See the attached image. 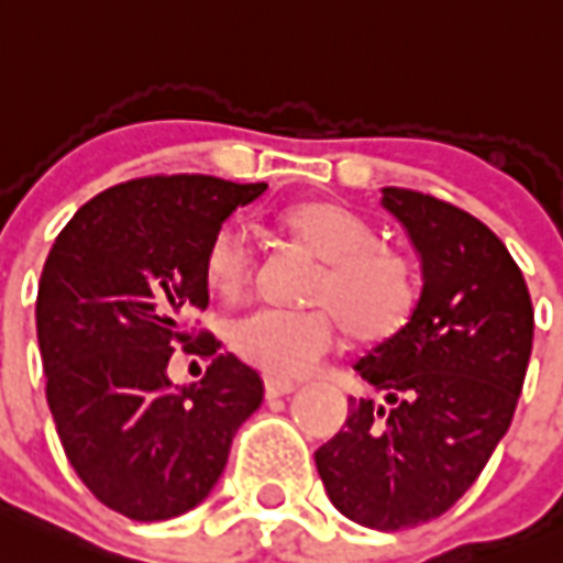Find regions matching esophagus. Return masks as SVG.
<instances>
[{"mask_svg": "<svg viewBox=\"0 0 563 563\" xmlns=\"http://www.w3.org/2000/svg\"><path fill=\"white\" fill-rule=\"evenodd\" d=\"M294 382H285V378H264V396H267V399H278V396L294 394Z\"/></svg>", "mask_w": 563, "mask_h": 563, "instance_id": "obj_1", "label": "esophagus"}]
</instances>
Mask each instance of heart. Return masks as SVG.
<instances>
[{"instance_id": "heart-1", "label": "heart", "mask_w": 563, "mask_h": 563, "mask_svg": "<svg viewBox=\"0 0 563 563\" xmlns=\"http://www.w3.org/2000/svg\"><path fill=\"white\" fill-rule=\"evenodd\" d=\"M278 225L305 250L322 258L313 282L311 311L255 308L229 325L234 355L269 378L311 373L343 329L361 343L394 338L411 320L420 278L411 258L376 241L373 222L334 199H308L278 213ZM255 273V252L241 225L225 222L211 234L202 255L205 285L222 299H238Z\"/></svg>"}]
</instances>
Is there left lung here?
I'll use <instances>...</instances> for the list:
<instances>
[{"label": "left lung", "mask_w": 563, "mask_h": 563, "mask_svg": "<svg viewBox=\"0 0 563 563\" xmlns=\"http://www.w3.org/2000/svg\"><path fill=\"white\" fill-rule=\"evenodd\" d=\"M385 208L420 252V302L355 364L382 402L350 396L346 426L313 461L338 511L399 531L438 520L482 476L520 399L534 308L473 213L408 187H385Z\"/></svg>", "instance_id": "left-lung-1"}]
</instances>
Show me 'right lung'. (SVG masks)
I'll list each match as a JSON object with an SVG mask.
<instances>
[{"label": "right lung", "mask_w": 563, "mask_h": 563, "mask_svg": "<svg viewBox=\"0 0 563 563\" xmlns=\"http://www.w3.org/2000/svg\"><path fill=\"white\" fill-rule=\"evenodd\" d=\"M264 190L187 173L132 178L81 205L43 264L34 317L60 446L87 490L129 520L202 503L264 399L255 369L187 325L208 308L211 234ZM178 349L212 367L173 391L166 364Z\"/></svg>", "instance_id": "add662e5"}]
</instances>
